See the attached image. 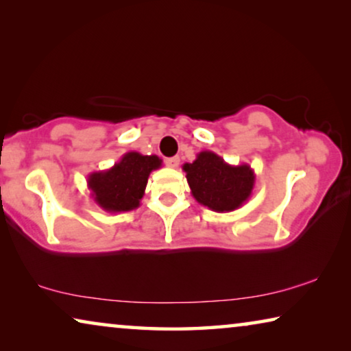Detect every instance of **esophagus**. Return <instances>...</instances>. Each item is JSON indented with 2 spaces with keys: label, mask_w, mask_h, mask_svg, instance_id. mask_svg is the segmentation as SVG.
<instances>
[{
  "label": "esophagus",
  "mask_w": 351,
  "mask_h": 351,
  "mask_svg": "<svg viewBox=\"0 0 351 351\" xmlns=\"http://www.w3.org/2000/svg\"><path fill=\"white\" fill-rule=\"evenodd\" d=\"M165 164L170 167V169H176L178 165H180V158L178 156H173V158H169L165 159Z\"/></svg>",
  "instance_id": "34e87169"
}]
</instances>
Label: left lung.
<instances>
[{
  "instance_id": "8db88e82",
  "label": "left lung",
  "mask_w": 351,
  "mask_h": 351,
  "mask_svg": "<svg viewBox=\"0 0 351 351\" xmlns=\"http://www.w3.org/2000/svg\"><path fill=\"white\" fill-rule=\"evenodd\" d=\"M192 197L214 213H231L248 202L254 187V170L248 164L231 165L214 152H202L192 164L182 165Z\"/></svg>"
}]
</instances>
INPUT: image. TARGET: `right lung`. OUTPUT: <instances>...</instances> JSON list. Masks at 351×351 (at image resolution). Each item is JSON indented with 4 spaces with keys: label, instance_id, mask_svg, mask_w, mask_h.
Here are the masks:
<instances>
[{
    "label": "right lung",
    "instance_id": "add662e5",
    "mask_svg": "<svg viewBox=\"0 0 351 351\" xmlns=\"http://www.w3.org/2000/svg\"><path fill=\"white\" fill-rule=\"evenodd\" d=\"M160 165L162 159L156 154L128 152L110 169L88 175L87 187L93 202L106 213H128L141 206L148 176Z\"/></svg>",
    "mask_w": 351,
    "mask_h": 351
}]
</instances>
